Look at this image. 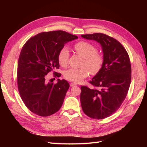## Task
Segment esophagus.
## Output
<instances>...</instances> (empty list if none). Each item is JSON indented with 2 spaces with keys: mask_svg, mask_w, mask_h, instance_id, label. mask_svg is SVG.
Listing matches in <instances>:
<instances>
[{
  "mask_svg": "<svg viewBox=\"0 0 147 147\" xmlns=\"http://www.w3.org/2000/svg\"><path fill=\"white\" fill-rule=\"evenodd\" d=\"M70 86H71V87H72V86H76L77 84H75V83H70Z\"/></svg>",
  "mask_w": 147,
  "mask_h": 147,
  "instance_id": "34e87169",
  "label": "esophagus"
}]
</instances>
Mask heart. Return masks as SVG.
Returning <instances> with one entry per match:
<instances>
[{"label":"heart","mask_w":147,"mask_h":147,"mask_svg":"<svg viewBox=\"0 0 147 147\" xmlns=\"http://www.w3.org/2000/svg\"><path fill=\"white\" fill-rule=\"evenodd\" d=\"M74 49L77 53L83 57L82 65L86 67L67 70L64 73V76L69 81L79 83L88 77L90 70L92 74L98 73L102 67L104 59L103 55L97 51L96 47L88 42L81 41L77 43L74 45ZM69 58V49L67 47H64L61 49L57 56V60L60 65L63 67L67 66Z\"/></svg>","instance_id":"1"}]
</instances>
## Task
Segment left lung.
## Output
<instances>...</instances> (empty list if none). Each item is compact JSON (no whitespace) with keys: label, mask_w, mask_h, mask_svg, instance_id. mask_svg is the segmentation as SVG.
Returning a JSON list of instances; mask_svg holds the SVG:
<instances>
[{"label":"left lung","mask_w":147,"mask_h":147,"mask_svg":"<svg viewBox=\"0 0 147 147\" xmlns=\"http://www.w3.org/2000/svg\"><path fill=\"white\" fill-rule=\"evenodd\" d=\"M98 42L104 64L90 83L100 90L81 87L80 102L83 112L94 119H104L119 108L127 96L131 82V66L125 48L116 39L102 33L82 35Z\"/></svg>","instance_id":"left-lung-1"}]
</instances>
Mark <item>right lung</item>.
Wrapping results in <instances>:
<instances>
[{
    "label": "right lung",
    "instance_id": "1",
    "mask_svg": "<svg viewBox=\"0 0 147 147\" xmlns=\"http://www.w3.org/2000/svg\"><path fill=\"white\" fill-rule=\"evenodd\" d=\"M78 38L63 30L40 33L30 38L21 51L17 71L18 88L28 109L41 117L57 112L63 104L69 84L57 79L47 82V75L59 68L57 56L65 43ZM55 77L60 74L54 72Z\"/></svg>",
    "mask_w": 147,
    "mask_h": 147
}]
</instances>
